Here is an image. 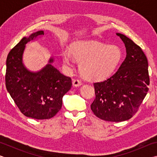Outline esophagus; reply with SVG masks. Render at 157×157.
<instances>
[{
    "mask_svg": "<svg viewBox=\"0 0 157 157\" xmlns=\"http://www.w3.org/2000/svg\"><path fill=\"white\" fill-rule=\"evenodd\" d=\"M82 85V82L80 80H79V79H74L73 81V86H79Z\"/></svg>",
    "mask_w": 157,
    "mask_h": 157,
    "instance_id": "1",
    "label": "esophagus"
}]
</instances>
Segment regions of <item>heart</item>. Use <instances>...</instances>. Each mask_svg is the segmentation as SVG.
Wrapping results in <instances>:
<instances>
[{"instance_id": "b5f03b06", "label": "heart", "mask_w": 157, "mask_h": 157, "mask_svg": "<svg viewBox=\"0 0 157 157\" xmlns=\"http://www.w3.org/2000/svg\"><path fill=\"white\" fill-rule=\"evenodd\" d=\"M73 57L79 63V70L85 78L102 80L113 73L122 59V52L116 46H107L98 41H77L71 45L70 52L62 54L63 62L70 66Z\"/></svg>"}]
</instances>
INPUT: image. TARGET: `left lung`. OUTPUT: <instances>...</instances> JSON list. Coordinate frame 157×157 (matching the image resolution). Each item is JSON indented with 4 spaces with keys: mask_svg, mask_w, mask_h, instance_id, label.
Segmentation results:
<instances>
[{
    "mask_svg": "<svg viewBox=\"0 0 157 157\" xmlns=\"http://www.w3.org/2000/svg\"><path fill=\"white\" fill-rule=\"evenodd\" d=\"M123 41L126 57L118 71L107 80L94 83L93 112L102 120L121 122L137 112L148 91V62L138 45L125 35L116 33Z\"/></svg>",
    "mask_w": 157,
    "mask_h": 157,
    "instance_id": "obj_1",
    "label": "left lung"
}]
</instances>
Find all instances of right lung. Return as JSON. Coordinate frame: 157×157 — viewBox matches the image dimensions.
I'll return each instance as SVG.
<instances>
[{"instance_id": "1", "label": "right lung", "mask_w": 157, "mask_h": 157, "mask_svg": "<svg viewBox=\"0 0 157 157\" xmlns=\"http://www.w3.org/2000/svg\"><path fill=\"white\" fill-rule=\"evenodd\" d=\"M43 30L25 36L12 48L6 60L5 85L21 113L37 120L49 119L56 115L62 106V98L72 86L69 77L61 73L52 65L54 58L40 71H29L23 62L25 46Z\"/></svg>"}]
</instances>
